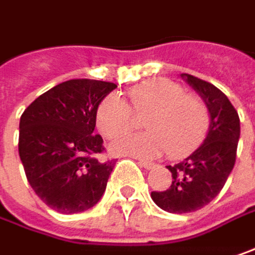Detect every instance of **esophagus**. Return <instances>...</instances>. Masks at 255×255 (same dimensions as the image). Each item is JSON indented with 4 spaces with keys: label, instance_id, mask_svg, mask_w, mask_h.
Wrapping results in <instances>:
<instances>
[{
    "label": "esophagus",
    "instance_id": "esophagus-1",
    "mask_svg": "<svg viewBox=\"0 0 255 255\" xmlns=\"http://www.w3.org/2000/svg\"><path fill=\"white\" fill-rule=\"evenodd\" d=\"M139 165L140 166H143L145 169H153L155 168V163H152V162H147V160H143V159H139Z\"/></svg>",
    "mask_w": 255,
    "mask_h": 255
}]
</instances>
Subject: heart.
I'll list each match as a JSON object with an SVG mask.
<instances>
[{
	"label": "heart",
	"mask_w": 255,
	"mask_h": 255,
	"mask_svg": "<svg viewBox=\"0 0 255 255\" xmlns=\"http://www.w3.org/2000/svg\"><path fill=\"white\" fill-rule=\"evenodd\" d=\"M128 103L116 93L108 95L96 109V126L106 137L130 130L136 118H143L146 132L126 134L110 149L118 155L155 158L163 150L181 158L202 142L210 128V110L197 95L185 93L181 84L168 79H152L128 90Z\"/></svg>",
	"instance_id": "obj_1"
}]
</instances>
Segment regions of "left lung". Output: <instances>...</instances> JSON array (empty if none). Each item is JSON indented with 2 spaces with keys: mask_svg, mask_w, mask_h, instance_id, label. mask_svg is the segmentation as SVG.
<instances>
[{
  "mask_svg": "<svg viewBox=\"0 0 255 255\" xmlns=\"http://www.w3.org/2000/svg\"><path fill=\"white\" fill-rule=\"evenodd\" d=\"M210 110V128L204 143L188 158L166 168L172 184L166 191H153V202L172 214L201 210L220 194L234 168L240 139L238 113L220 89L191 74H181Z\"/></svg>",
  "mask_w": 255,
  "mask_h": 255,
  "instance_id": "8db88e82",
  "label": "left lung"
}]
</instances>
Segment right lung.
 I'll list each match as a JSON object with an SVG mask.
<instances>
[{
    "label": "right lung",
    "instance_id": "add662e5",
    "mask_svg": "<svg viewBox=\"0 0 255 255\" xmlns=\"http://www.w3.org/2000/svg\"><path fill=\"white\" fill-rule=\"evenodd\" d=\"M118 86L73 79L37 97L19 119L18 152L40 199L61 214L90 210L103 197L115 160L102 162L96 109Z\"/></svg>",
    "mask_w": 255,
    "mask_h": 255
}]
</instances>
